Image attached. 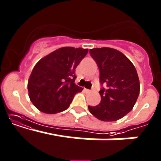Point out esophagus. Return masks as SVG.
Listing matches in <instances>:
<instances>
[{
  "label": "esophagus",
  "instance_id": "34e87169",
  "mask_svg": "<svg viewBox=\"0 0 161 161\" xmlns=\"http://www.w3.org/2000/svg\"><path fill=\"white\" fill-rule=\"evenodd\" d=\"M85 91L86 92H91V90H89V89H87V88H85Z\"/></svg>",
  "mask_w": 161,
  "mask_h": 161
}]
</instances>
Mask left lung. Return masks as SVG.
<instances>
[{"instance_id":"8db88e82","label":"left lung","mask_w":161,"mask_h":161,"mask_svg":"<svg viewBox=\"0 0 161 161\" xmlns=\"http://www.w3.org/2000/svg\"><path fill=\"white\" fill-rule=\"evenodd\" d=\"M89 52L99 69L100 84H106L107 88L99 91V104L88 106V110L99 120H119L133 109L139 96L137 70L127 57L115 49L94 48Z\"/></svg>"}]
</instances>
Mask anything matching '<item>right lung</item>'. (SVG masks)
Wrapping results in <instances>:
<instances>
[{"label":"right lung","mask_w":161,"mask_h":161,"mask_svg":"<svg viewBox=\"0 0 161 161\" xmlns=\"http://www.w3.org/2000/svg\"><path fill=\"white\" fill-rule=\"evenodd\" d=\"M88 49L62 47L44 57L35 65L27 82L31 101L40 111L56 114L69 107L83 90L75 85V69Z\"/></svg>","instance_id":"obj_1"}]
</instances>
